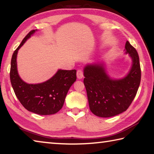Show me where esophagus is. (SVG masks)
<instances>
[{"label":"esophagus","instance_id":"34e87169","mask_svg":"<svg viewBox=\"0 0 154 154\" xmlns=\"http://www.w3.org/2000/svg\"><path fill=\"white\" fill-rule=\"evenodd\" d=\"M76 74H77V78H78V79H82V78H83V76H84L83 71L81 69H78L77 72H76Z\"/></svg>","mask_w":154,"mask_h":154}]
</instances>
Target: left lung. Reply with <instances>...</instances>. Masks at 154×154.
<instances>
[{"instance_id":"left-lung-1","label":"left lung","mask_w":154,"mask_h":154,"mask_svg":"<svg viewBox=\"0 0 154 154\" xmlns=\"http://www.w3.org/2000/svg\"><path fill=\"white\" fill-rule=\"evenodd\" d=\"M125 50L131 57L133 65L123 79H111L100 64L88 65L84 69L90 109L98 117H111L125 111L137 94L141 76L139 55L128 41Z\"/></svg>"}]
</instances>
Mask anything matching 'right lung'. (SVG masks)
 Segmentation results:
<instances>
[{"label": "right lung", "instance_id": "right-lung-1", "mask_svg": "<svg viewBox=\"0 0 154 154\" xmlns=\"http://www.w3.org/2000/svg\"><path fill=\"white\" fill-rule=\"evenodd\" d=\"M35 31L31 30L14 51L11 63V82L16 97L29 111L42 115H53L62 108L69 88L76 80V70L59 69L51 79L41 84L23 82L17 72V52Z\"/></svg>", "mask_w": 154, "mask_h": 154}]
</instances>
